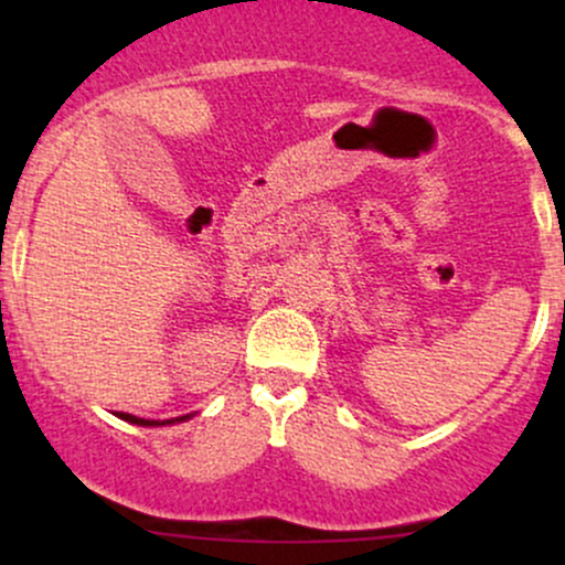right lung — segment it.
Wrapping results in <instances>:
<instances>
[{"instance_id":"add662e5","label":"right lung","mask_w":565,"mask_h":565,"mask_svg":"<svg viewBox=\"0 0 565 565\" xmlns=\"http://www.w3.org/2000/svg\"><path fill=\"white\" fill-rule=\"evenodd\" d=\"M116 417L125 419V423H129V425H140V427H164V425H178V423H185V419H191L193 414H183V417H174V419H140V417H135V414L116 412Z\"/></svg>"}]
</instances>
